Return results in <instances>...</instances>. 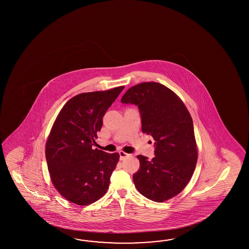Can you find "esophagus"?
<instances>
[{
	"label": "esophagus",
	"mask_w": 249,
	"mask_h": 249,
	"mask_svg": "<svg viewBox=\"0 0 249 249\" xmlns=\"http://www.w3.org/2000/svg\"><path fill=\"white\" fill-rule=\"evenodd\" d=\"M119 156H120V160H124L126 159L127 157L129 156V154L125 153L124 151H119Z\"/></svg>",
	"instance_id": "obj_1"
}]
</instances>
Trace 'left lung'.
Returning <instances> with one entry per match:
<instances>
[{"label": "left lung", "mask_w": 249, "mask_h": 249, "mask_svg": "<svg viewBox=\"0 0 249 249\" xmlns=\"http://www.w3.org/2000/svg\"><path fill=\"white\" fill-rule=\"evenodd\" d=\"M121 102L139 107L142 130L155 141V157L137 156L133 175L138 191L148 199L164 202L178 195L196 167L197 148L190 112L173 90L155 82L131 87Z\"/></svg>", "instance_id": "8db88e82"}]
</instances>
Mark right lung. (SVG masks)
Listing matches in <instances>:
<instances>
[{
	"mask_svg": "<svg viewBox=\"0 0 249 249\" xmlns=\"http://www.w3.org/2000/svg\"><path fill=\"white\" fill-rule=\"evenodd\" d=\"M124 86L80 93L70 99L53 124L45 156L51 180L67 200L90 205L105 195L119 154L92 146L102 118Z\"/></svg>",
	"mask_w": 249,
	"mask_h": 249,
	"instance_id": "right-lung-1",
	"label": "right lung"
}]
</instances>
